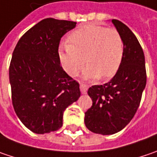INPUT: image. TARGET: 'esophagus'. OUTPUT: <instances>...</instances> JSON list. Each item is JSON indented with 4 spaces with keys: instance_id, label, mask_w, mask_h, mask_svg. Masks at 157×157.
I'll return each instance as SVG.
<instances>
[{
    "instance_id": "1",
    "label": "esophagus",
    "mask_w": 157,
    "mask_h": 157,
    "mask_svg": "<svg viewBox=\"0 0 157 157\" xmlns=\"http://www.w3.org/2000/svg\"><path fill=\"white\" fill-rule=\"evenodd\" d=\"M80 90H81V92H82V94H86L88 90V86L86 84H84V83L82 82V83L80 84Z\"/></svg>"
}]
</instances>
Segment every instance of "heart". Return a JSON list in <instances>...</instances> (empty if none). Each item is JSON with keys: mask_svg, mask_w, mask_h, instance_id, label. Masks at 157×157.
Returning a JSON list of instances; mask_svg holds the SVG:
<instances>
[{"mask_svg": "<svg viewBox=\"0 0 157 157\" xmlns=\"http://www.w3.org/2000/svg\"><path fill=\"white\" fill-rule=\"evenodd\" d=\"M124 55V43L116 29L89 24L79 27L68 36V44L59 48L60 64L69 75L82 72L86 80L106 79L114 75Z\"/></svg>", "mask_w": 157, "mask_h": 157, "instance_id": "1", "label": "heart"}]
</instances>
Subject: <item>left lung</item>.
<instances>
[{"instance_id":"8db88e82","label":"left lung","mask_w":157,"mask_h":157,"mask_svg":"<svg viewBox=\"0 0 157 157\" xmlns=\"http://www.w3.org/2000/svg\"><path fill=\"white\" fill-rule=\"evenodd\" d=\"M112 23L124 39V59L110 82L89 88L92 106L84 117L88 129L102 135L116 133L131 122L147 83L145 56L137 37L121 21L112 19Z\"/></svg>"}]
</instances>
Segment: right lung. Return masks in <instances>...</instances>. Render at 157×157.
<instances>
[{
	"instance_id": "obj_1",
	"label": "right lung",
	"mask_w": 157,
	"mask_h": 157,
	"mask_svg": "<svg viewBox=\"0 0 157 157\" xmlns=\"http://www.w3.org/2000/svg\"><path fill=\"white\" fill-rule=\"evenodd\" d=\"M76 22L45 18L17 43L10 65L15 112L37 134L58 131L63 113L81 96L79 83L63 70L59 59L60 39Z\"/></svg>"
}]
</instances>
